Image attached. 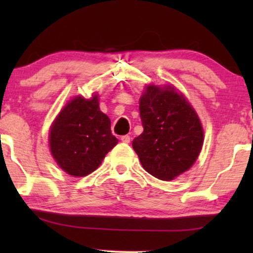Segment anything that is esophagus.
I'll use <instances>...</instances> for the list:
<instances>
[{"label": "esophagus", "mask_w": 253, "mask_h": 253, "mask_svg": "<svg viewBox=\"0 0 253 253\" xmlns=\"http://www.w3.org/2000/svg\"><path fill=\"white\" fill-rule=\"evenodd\" d=\"M121 140H123V143H125V144H128L130 141V136L129 135H123V136H121Z\"/></svg>", "instance_id": "esophagus-1"}]
</instances>
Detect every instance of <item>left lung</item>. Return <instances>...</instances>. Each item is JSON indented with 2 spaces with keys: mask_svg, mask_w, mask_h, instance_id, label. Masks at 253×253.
Instances as JSON below:
<instances>
[{
  "mask_svg": "<svg viewBox=\"0 0 253 253\" xmlns=\"http://www.w3.org/2000/svg\"><path fill=\"white\" fill-rule=\"evenodd\" d=\"M144 132L132 146L147 172L171 181L189 170L201 152L203 129L188 100L171 85H147L139 101Z\"/></svg>",
  "mask_w": 253,
  "mask_h": 253,
  "instance_id": "obj_1",
  "label": "left lung"
}]
</instances>
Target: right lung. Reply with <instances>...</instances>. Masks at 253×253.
I'll list each match as a JSON object with an SVG mask.
<instances>
[{
    "mask_svg": "<svg viewBox=\"0 0 253 253\" xmlns=\"http://www.w3.org/2000/svg\"><path fill=\"white\" fill-rule=\"evenodd\" d=\"M118 139L110 120L98 107V96H76L66 104L50 130V149L54 161L69 175L82 177L100 167Z\"/></svg>",
    "mask_w": 253,
    "mask_h": 253,
    "instance_id": "right-lung-1",
    "label": "right lung"
}]
</instances>
